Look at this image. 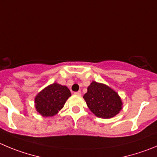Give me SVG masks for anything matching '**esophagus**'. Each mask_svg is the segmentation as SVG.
I'll return each instance as SVG.
<instances>
[{"instance_id":"1","label":"esophagus","mask_w":157,"mask_h":157,"mask_svg":"<svg viewBox=\"0 0 157 157\" xmlns=\"http://www.w3.org/2000/svg\"><path fill=\"white\" fill-rule=\"evenodd\" d=\"M74 94H75V95H78V96H80V95H81V92H80V91L74 92Z\"/></svg>"}]
</instances>
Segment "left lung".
<instances>
[{"mask_svg": "<svg viewBox=\"0 0 157 157\" xmlns=\"http://www.w3.org/2000/svg\"><path fill=\"white\" fill-rule=\"evenodd\" d=\"M83 98L89 109L98 118H113L122 108V101L118 93L96 81L90 83Z\"/></svg>", "mask_w": 157, "mask_h": 157, "instance_id": "8db88e82", "label": "left lung"}]
</instances>
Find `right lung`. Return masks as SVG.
Masks as SVG:
<instances>
[{"mask_svg":"<svg viewBox=\"0 0 157 157\" xmlns=\"http://www.w3.org/2000/svg\"><path fill=\"white\" fill-rule=\"evenodd\" d=\"M70 96L71 93L68 87L53 83L36 95L35 98L36 111L43 117L53 116L63 108Z\"/></svg>","mask_w":157,"mask_h":157,"instance_id":"1","label":"right lung"}]
</instances>
